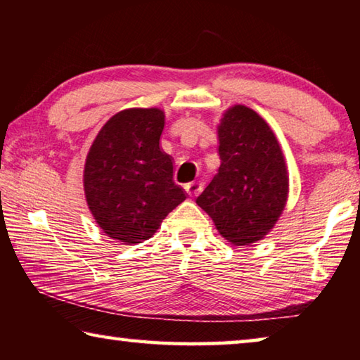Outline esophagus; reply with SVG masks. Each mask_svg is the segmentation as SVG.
Returning a JSON list of instances; mask_svg holds the SVG:
<instances>
[{
    "mask_svg": "<svg viewBox=\"0 0 360 360\" xmlns=\"http://www.w3.org/2000/svg\"><path fill=\"white\" fill-rule=\"evenodd\" d=\"M184 188L188 193V197H197V195L202 192V184H200L198 181H193V182H188V184H186Z\"/></svg>",
    "mask_w": 360,
    "mask_h": 360,
    "instance_id": "obj_1",
    "label": "esophagus"
}]
</instances>
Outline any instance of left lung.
Wrapping results in <instances>:
<instances>
[{"label": "left lung", "instance_id": "8db88e82", "mask_svg": "<svg viewBox=\"0 0 360 360\" xmlns=\"http://www.w3.org/2000/svg\"><path fill=\"white\" fill-rule=\"evenodd\" d=\"M217 136L221 167L197 205L231 245H251L275 227L288 202L281 146L270 125L243 105L224 112Z\"/></svg>", "mask_w": 360, "mask_h": 360}]
</instances>
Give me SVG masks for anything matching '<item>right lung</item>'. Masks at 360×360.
<instances>
[{
    "label": "right lung",
    "mask_w": 360,
    "mask_h": 360,
    "mask_svg": "<svg viewBox=\"0 0 360 360\" xmlns=\"http://www.w3.org/2000/svg\"><path fill=\"white\" fill-rule=\"evenodd\" d=\"M165 112L130 108L112 115L85 158L84 192L95 222L124 245L149 240L186 200L173 158L160 149Z\"/></svg>",
    "instance_id": "1"
}]
</instances>
